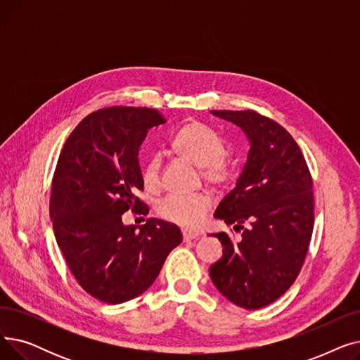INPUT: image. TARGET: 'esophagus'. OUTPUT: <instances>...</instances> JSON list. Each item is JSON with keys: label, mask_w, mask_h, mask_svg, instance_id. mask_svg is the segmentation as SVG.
<instances>
[{"label": "esophagus", "mask_w": 360, "mask_h": 360, "mask_svg": "<svg viewBox=\"0 0 360 360\" xmlns=\"http://www.w3.org/2000/svg\"><path fill=\"white\" fill-rule=\"evenodd\" d=\"M182 236H184V240L185 242H191L194 239H198L201 235L198 232H190V231H184L182 232Z\"/></svg>", "instance_id": "1"}]
</instances>
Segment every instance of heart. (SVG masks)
Wrapping results in <instances>:
<instances>
[{
	"instance_id": "b5f03b06",
	"label": "heart",
	"mask_w": 360,
	"mask_h": 360,
	"mask_svg": "<svg viewBox=\"0 0 360 360\" xmlns=\"http://www.w3.org/2000/svg\"><path fill=\"white\" fill-rule=\"evenodd\" d=\"M172 148L176 155L200 166L201 176L212 185H224L232 176L224 140L200 122L184 125L172 139ZM143 179L147 186H156L160 181V158L151 156L143 169ZM212 209V200L207 194L167 195L159 205V214L188 229H197Z\"/></svg>"
}]
</instances>
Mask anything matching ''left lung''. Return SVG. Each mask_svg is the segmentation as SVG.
<instances>
[{
  "instance_id": "left-lung-1",
  "label": "left lung",
  "mask_w": 360,
  "mask_h": 360,
  "mask_svg": "<svg viewBox=\"0 0 360 360\" xmlns=\"http://www.w3.org/2000/svg\"><path fill=\"white\" fill-rule=\"evenodd\" d=\"M250 140L236 186L214 212L240 233L220 232L223 257L210 267L217 290L245 309L267 307L296 280L314 229L312 178L289 132L255 110H212Z\"/></svg>"
}]
</instances>
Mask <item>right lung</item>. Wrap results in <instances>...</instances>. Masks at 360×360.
<instances>
[{
    "instance_id": "add662e5",
    "label": "right lung",
    "mask_w": 360,
    "mask_h": 360,
    "mask_svg": "<svg viewBox=\"0 0 360 360\" xmlns=\"http://www.w3.org/2000/svg\"><path fill=\"white\" fill-rule=\"evenodd\" d=\"M165 122L148 108L99 109L74 128L55 167L49 212L56 242L79 285L105 304L144 293L182 242L172 223H122L128 210L148 213L136 195L144 188L139 150L147 131Z\"/></svg>"
}]
</instances>
